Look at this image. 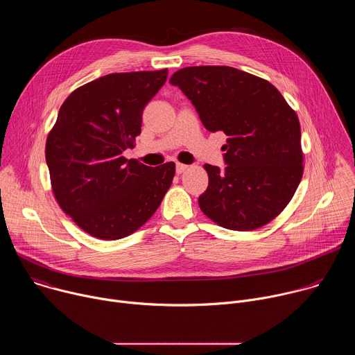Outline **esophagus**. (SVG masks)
<instances>
[{"mask_svg":"<svg viewBox=\"0 0 355 355\" xmlns=\"http://www.w3.org/2000/svg\"><path fill=\"white\" fill-rule=\"evenodd\" d=\"M188 170V166L187 164H181V163H177V166H175V171H177V174H182L184 171H187Z\"/></svg>","mask_w":355,"mask_h":355,"instance_id":"34e87169","label":"esophagus"}]
</instances>
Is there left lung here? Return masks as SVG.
Returning <instances> with one entry per match:
<instances>
[{
	"mask_svg": "<svg viewBox=\"0 0 355 355\" xmlns=\"http://www.w3.org/2000/svg\"><path fill=\"white\" fill-rule=\"evenodd\" d=\"M180 87L209 132L226 136V167L205 164L200 211L230 230H254L277 218L303 174L300 125L281 92L267 80L227 66L175 71Z\"/></svg>",
	"mask_w": 355,
	"mask_h": 355,
	"instance_id": "obj_1",
	"label": "left lung"
}]
</instances>
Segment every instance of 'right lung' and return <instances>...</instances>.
<instances>
[{"label": "right lung", "instance_id": "add662e5", "mask_svg": "<svg viewBox=\"0 0 355 355\" xmlns=\"http://www.w3.org/2000/svg\"><path fill=\"white\" fill-rule=\"evenodd\" d=\"M167 74V69L114 73L84 84L67 96L47 136L46 163L58 204L96 239L136 232L173 182V162L153 168L122 156Z\"/></svg>", "mask_w": 355, "mask_h": 355}]
</instances>
